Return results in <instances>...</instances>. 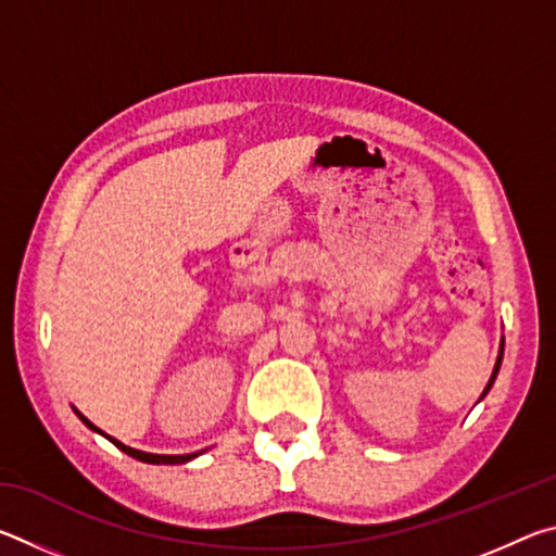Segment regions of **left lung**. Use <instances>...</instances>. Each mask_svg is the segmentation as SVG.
<instances>
[{
  "instance_id": "8db88e82",
  "label": "left lung",
  "mask_w": 556,
  "mask_h": 556,
  "mask_svg": "<svg viewBox=\"0 0 556 556\" xmlns=\"http://www.w3.org/2000/svg\"><path fill=\"white\" fill-rule=\"evenodd\" d=\"M503 345H505V343H503ZM503 345H501V355H497V363H495L493 378H491V380H488V384H485V390H483V394H481V397H485V394H488V390H491V388H493V382H495V375H497V370H501V363H503Z\"/></svg>"
}]
</instances>
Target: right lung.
Wrapping results in <instances>:
<instances>
[{"label": "right lung", "mask_w": 556, "mask_h": 556, "mask_svg": "<svg viewBox=\"0 0 556 556\" xmlns=\"http://www.w3.org/2000/svg\"><path fill=\"white\" fill-rule=\"evenodd\" d=\"M78 417L83 419V425H88L90 429H96V431H100L96 425H92V421H88L86 417H83V414L78 412ZM108 437V434H105ZM112 444H115L117 448H122L125 451V454H129L131 458H137V460H144V464H186V460H191V458H195L199 454H186V456H162V454H147V451H137V448H131V446H125L122 444V441H117V439H112V437H108Z\"/></svg>", "instance_id": "1"}]
</instances>
